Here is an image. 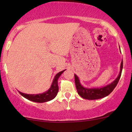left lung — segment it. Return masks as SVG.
Returning a JSON list of instances; mask_svg holds the SVG:
<instances>
[{"label": "left lung", "instance_id": "left-lung-1", "mask_svg": "<svg viewBox=\"0 0 132 132\" xmlns=\"http://www.w3.org/2000/svg\"><path fill=\"white\" fill-rule=\"evenodd\" d=\"M122 66H123V62H122V60L120 65V73H119L118 77L110 84L101 88H88L84 87V86L81 85L80 80H79L77 76L75 75V84L78 94L80 97H82L83 98L87 99V100H96V99L104 98V97L108 96L116 87L117 85L120 80L121 75Z\"/></svg>", "mask_w": 132, "mask_h": 132}]
</instances>
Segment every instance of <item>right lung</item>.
<instances>
[{"label":"right lung","instance_id":"right-lung-1","mask_svg":"<svg viewBox=\"0 0 132 132\" xmlns=\"http://www.w3.org/2000/svg\"><path fill=\"white\" fill-rule=\"evenodd\" d=\"M65 70L59 72L55 75L50 88L44 93L38 94H28L23 93H21L20 91H19V93L24 98L34 102L44 103L53 100V98H55L57 93H58L59 88L58 85H57V80Z\"/></svg>","mask_w":132,"mask_h":132}]
</instances>
